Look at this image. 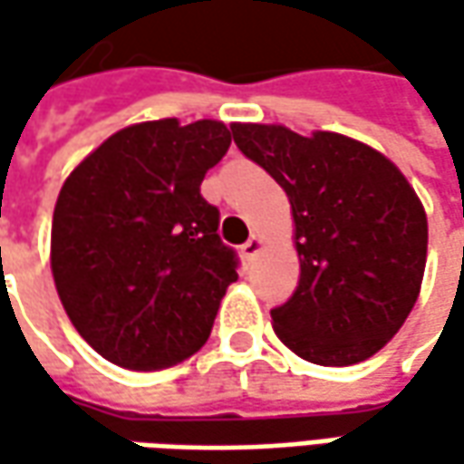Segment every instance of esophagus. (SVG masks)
<instances>
[{
  "label": "esophagus",
  "mask_w": 464,
  "mask_h": 464,
  "mask_svg": "<svg viewBox=\"0 0 464 464\" xmlns=\"http://www.w3.org/2000/svg\"><path fill=\"white\" fill-rule=\"evenodd\" d=\"M260 250H263V237H258V235H253L250 240L242 245V258L253 260V258H256V256H258Z\"/></svg>",
  "instance_id": "esophagus-1"
}]
</instances>
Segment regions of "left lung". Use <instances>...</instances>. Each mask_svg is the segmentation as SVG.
<instances>
[{"label":"left lung","mask_w":464,"mask_h":464,"mask_svg":"<svg viewBox=\"0 0 464 464\" xmlns=\"http://www.w3.org/2000/svg\"><path fill=\"white\" fill-rule=\"evenodd\" d=\"M235 144L286 190L299 284L271 310L299 359L351 366L402 328L420 295L429 222L419 193L382 152L335 131L232 123Z\"/></svg>","instance_id":"1"}]
</instances>
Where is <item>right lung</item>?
<instances>
[{"mask_svg":"<svg viewBox=\"0 0 464 464\" xmlns=\"http://www.w3.org/2000/svg\"><path fill=\"white\" fill-rule=\"evenodd\" d=\"M232 134L222 121L126 126L63 180L51 224V274L63 310L102 359L157 372L186 362L214 328L235 253L201 180Z\"/></svg>","mask_w":464,"mask_h":464,"instance_id":"obj_1","label":"right lung"}]
</instances>
